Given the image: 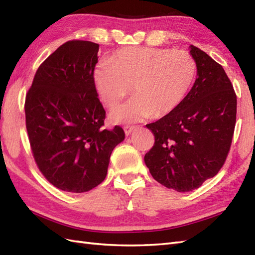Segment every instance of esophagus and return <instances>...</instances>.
Segmentation results:
<instances>
[{"mask_svg": "<svg viewBox=\"0 0 255 255\" xmlns=\"http://www.w3.org/2000/svg\"><path fill=\"white\" fill-rule=\"evenodd\" d=\"M123 129H125V133L127 135H129L130 133L133 132V130L136 129V127H130V126H126L125 128H123Z\"/></svg>", "mask_w": 255, "mask_h": 255, "instance_id": "34e87169", "label": "esophagus"}]
</instances>
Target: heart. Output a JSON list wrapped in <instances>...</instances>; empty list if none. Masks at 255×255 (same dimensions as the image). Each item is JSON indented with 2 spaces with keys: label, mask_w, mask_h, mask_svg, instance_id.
I'll list each match as a JSON object with an SVG mask.
<instances>
[{
  "label": "heart",
  "mask_w": 255,
  "mask_h": 255,
  "mask_svg": "<svg viewBox=\"0 0 255 255\" xmlns=\"http://www.w3.org/2000/svg\"><path fill=\"white\" fill-rule=\"evenodd\" d=\"M197 70L195 58L186 51L128 47L100 63L94 81L109 109L117 106L133 86L136 96L111 114L114 122L132 123L175 111L194 85Z\"/></svg>",
  "instance_id": "heart-1"
}]
</instances>
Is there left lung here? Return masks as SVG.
<instances>
[{
    "label": "left lung",
    "instance_id": "left-lung-1",
    "mask_svg": "<svg viewBox=\"0 0 255 255\" xmlns=\"http://www.w3.org/2000/svg\"><path fill=\"white\" fill-rule=\"evenodd\" d=\"M194 86L172 113L145 127L155 141L144 163L161 185L180 192L199 188L219 172L232 143L237 99L221 65L191 45Z\"/></svg>",
    "mask_w": 255,
    "mask_h": 255
}]
</instances>
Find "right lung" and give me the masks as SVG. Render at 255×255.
Wrapping results in <instances>:
<instances>
[{"mask_svg":"<svg viewBox=\"0 0 255 255\" xmlns=\"http://www.w3.org/2000/svg\"><path fill=\"white\" fill-rule=\"evenodd\" d=\"M99 44L70 40L37 69L25 97V125L38 169L64 191H88L101 184L122 128H103L105 110L94 71Z\"/></svg>","mask_w":255,"mask_h":255,"instance_id":"1","label":"right lung"}]
</instances>
